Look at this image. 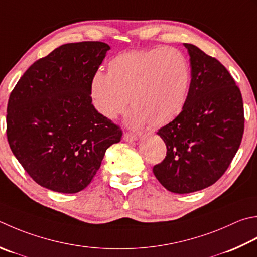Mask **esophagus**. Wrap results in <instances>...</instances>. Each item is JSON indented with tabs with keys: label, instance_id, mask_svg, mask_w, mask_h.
<instances>
[{
	"label": "esophagus",
	"instance_id": "34e87169",
	"mask_svg": "<svg viewBox=\"0 0 257 257\" xmlns=\"http://www.w3.org/2000/svg\"><path fill=\"white\" fill-rule=\"evenodd\" d=\"M123 140L127 143H133V142H136V140H138V136L135 134H132V133H124Z\"/></svg>",
	"mask_w": 257,
	"mask_h": 257
}]
</instances>
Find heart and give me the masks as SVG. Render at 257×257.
Instances as JSON below:
<instances>
[{"mask_svg": "<svg viewBox=\"0 0 257 257\" xmlns=\"http://www.w3.org/2000/svg\"><path fill=\"white\" fill-rule=\"evenodd\" d=\"M189 87V69L184 54L168 47L133 50L109 60L107 74L95 73L90 98L100 115L114 120L128 104L127 123L139 128L162 127L184 109Z\"/></svg>", "mask_w": 257, "mask_h": 257, "instance_id": "heart-1", "label": "heart"}]
</instances>
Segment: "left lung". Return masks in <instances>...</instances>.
Masks as SVG:
<instances>
[{"mask_svg": "<svg viewBox=\"0 0 257 257\" xmlns=\"http://www.w3.org/2000/svg\"><path fill=\"white\" fill-rule=\"evenodd\" d=\"M190 62L186 103L157 135L167 156L154 166L158 182L169 192L189 194L215 184L232 163L244 133L242 94L218 60L184 43Z\"/></svg>", "mask_w": 257, "mask_h": 257, "instance_id": "8db88e82", "label": "left lung"}]
</instances>
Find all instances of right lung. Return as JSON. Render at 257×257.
<instances>
[{"mask_svg":"<svg viewBox=\"0 0 257 257\" xmlns=\"http://www.w3.org/2000/svg\"><path fill=\"white\" fill-rule=\"evenodd\" d=\"M107 43H67L39 59L10 94L8 142L30 177L44 188L74 194L91 183L105 150L122 132L91 103L90 81Z\"/></svg>","mask_w":257,"mask_h":257,"instance_id":"obj_1","label":"right lung"}]
</instances>
